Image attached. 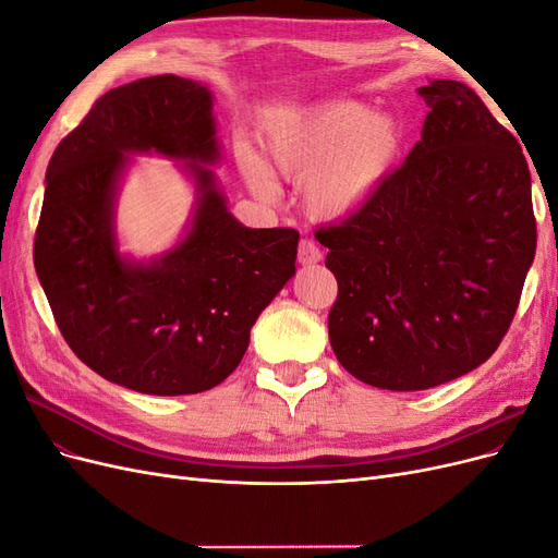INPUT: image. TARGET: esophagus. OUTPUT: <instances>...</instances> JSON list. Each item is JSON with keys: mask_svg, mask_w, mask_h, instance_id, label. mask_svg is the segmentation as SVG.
<instances>
[{"mask_svg": "<svg viewBox=\"0 0 558 558\" xmlns=\"http://www.w3.org/2000/svg\"><path fill=\"white\" fill-rule=\"evenodd\" d=\"M324 258V253L312 242V240H302L298 246V263L300 265H316Z\"/></svg>", "mask_w": 558, "mask_h": 558, "instance_id": "1", "label": "esophagus"}]
</instances>
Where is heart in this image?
I'll return each instance as SVG.
<instances>
[{
    "label": "heart",
    "mask_w": 558,
    "mask_h": 558,
    "mask_svg": "<svg viewBox=\"0 0 558 558\" xmlns=\"http://www.w3.org/2000/svg\"><path fill=\"white\" fill-rule=\"evenodd\" d=\"M402 130L393 116L367 113L356 102H326L279 116L267 128L272 170L305 183L307 211L342 221L361 211L396 170ZM242 174L260 195L272 193L267 167L248 146L238 150Z\"/></svg>",
    "instance_id": "b5f03b06"
}]
</instances>
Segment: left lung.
I'll list each match as a JSON object with an SVG mask.
<instances>
[{
	"label": "left lung",
	"instance_id": "left-lung-1",
	"mask_svg": "<svg viewBox=\"0 0 558 558\" xmlns=\"http://www.w3.org/2000/svg\"><path fill=\"white\" fill-rule=\"evenodd\" d=\"M418 95L421 142L361 211L314 232L337 279L335 356L388 391H426L492 359L537 242L512 132L461 81L435 78Z\"/></svg>",
	"mask_w": 558,
	"mask_h": 558
}]
</instances>
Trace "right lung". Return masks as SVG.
Listing matches in <instances>:
<instances>
[{
    "mask_svg": "<svg viewBox=\"0 0 558 558\" xmlns=\"http://www.w3.org/2000/svg\"><path fill=\"white\" fill-rule=\"evenodd\" d=\"M211 93L160 74L113 88L58 144L46 170L35 267L56 324L99 377L148 396H189L240 365L251 326L295 275L293 228H244L228 211ZM191 159L198 209L162 259L114 251L112 199L128 153Z\"/></svg>",
    "mask_w": 558,
    "mask_h": 558,
    "instance_id": "add662e5",
    "label": "right lung"
}]
</instances>
